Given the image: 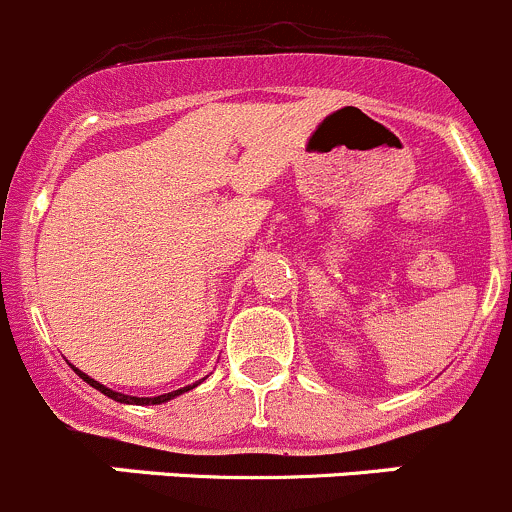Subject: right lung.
<instances>
[{"instance_id": "right-lung-1", "label": "right lung", "mask_w": 512, "mask_h": 512, "mask_svg": "<svg viewBox=\"0 0 512 512\" xmlns=\"http://www.w3.org/2000/svg\"><path fill=\"white\" fill-rule=\"evenodd\" d=\"M72 368H74V366H72ZM74 371H77V373H79V378H84V381L89 383L91 388H96V391H101V393H104V396H109L111 401H116V403H126V406H159V403L171 401V398H176V396H181V393L191 391V388H196V386H199L201 381H204V378H201V381H199V383H194V386H184V388H179V391L164 393V396H154V398H136V396H124V393H119V391H111V388H106L104 383H99V381H94V378H89V376H86L84 371H79V368H74Z\"/></svg>"}]
</instances>
